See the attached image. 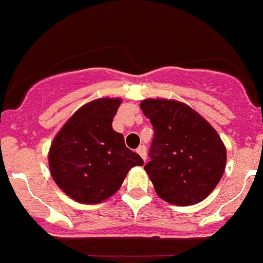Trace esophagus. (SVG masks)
I'll return each mask as SVG.
<instances>
[{
  "mask_svg": "<svg viewBox=\"0 0 263 263\" xmlns=\"http://www.w3.org/2000/svg\"><path fill=\"white\" fill-rule=\"evenodd\" d=\"M137 153H138L139 155H141V158H142L143 160L146 162V158H147V153H146V146L141 145L138 148H137Z\"/></svg>",
  "mask_w": 263,
  "mask_h": 263,
  "instance_id": "obj_1",
  "label": "esophagus"
}]
</instances>
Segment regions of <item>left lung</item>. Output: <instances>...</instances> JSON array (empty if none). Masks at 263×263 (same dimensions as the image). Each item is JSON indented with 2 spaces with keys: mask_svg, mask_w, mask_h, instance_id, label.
Listing matches in <instances>:
<instances>
[{
  "mask_svg": "<svg viewBox=\"0 0 263 263\" xmlns=\"http://www.w3.org/2000/svg\"><path fill=\"white\" fill-rule=\"evenodd\" d=\"M154 138L145 166L155 192L175 205L204 200L220 182L227 163L221 138L199 113L174 100L141 103Z\"/></svg>",
  "mask_w": 263,
  "mask_h": 263,
  "instance_id": "1",
  "label": "left lung"
}]
</instances>
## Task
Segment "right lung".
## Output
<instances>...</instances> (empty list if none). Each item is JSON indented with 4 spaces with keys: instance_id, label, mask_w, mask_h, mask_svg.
I'll list each match as a JSON object with an SVG mask.
<instances>
[{
    "instance_id": "add662e5",
    "label": "right lung",
    "mask_w": 263,
    "mask_h": 263,
    "mask_svg": "<svg viewBox=\"0 0 263 263\" xmlns=\"http://www.w3.org/2000/svg\"><path fill=\"white\" fill-rule=\"evenodd\" d=\"M120 104V99H100L81 106L51 145V175L79 203L105 200L117 192L132 167L143 164L111 127Z\"/></svg>"
}]
</instances>
